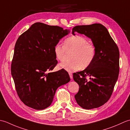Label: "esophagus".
<instances>
[{
    "instance_id": "obj_1",
    "label": "esophagus",
    "mask_w": 130,
    "mask_h": 130,
    "mask_svg": "<svg viewBox=\"0 0 130 130\" xmlns=\"http://www.w3.org/2000/svg\"><path fill=\"white\" fill-rule=\"evenodd\" d=\"M69 76H70V79H73V74L72 73H69Z\"/></svg>"
}]
</instances>
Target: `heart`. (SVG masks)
<instances>
[{
  "label": "heart",
  "instance_id": "1",
  "mask_svg": "<svg viewBox=\"0 0 130 130\" xmlns=\"http://www.w3.org/2000/svg\"><path fill=\"white\" fill-rule=\"evenodd\" d=\"M56 59L65 60L67 52H73L71 61L60 63L59 67L69 72L86 69L92 64L96 55V50L92 43L81 36L74 35L65 39L63 45L57 43L54 48Z\"/></svg>",
  "mask_w": 130,
  "mask_h": 130
}]
</instances>
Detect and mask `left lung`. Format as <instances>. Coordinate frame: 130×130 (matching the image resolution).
I'll use <instances>...</instances> for the list:
<instances>
[{
  "label": "left lung",
  "mask_w": 130,
  "mask_h": 130,
  "mask_svg": "<svg viewBox=\"0 0 130 130\" xmlns=\"http://www.w3.org/2000/svg\"><path fill=\"white\" fill-rule=\"evenodd\" d=\"M75 32L90 38L96 50L92 64L73 74L74 81L79 86L75 98L83 108H95L106 103L112 95L119 74V50L107 29L101 24L76 26L72 29L73 35Z\"/></svg>",
  "instance_id": "obj_1"
}]
</instances>
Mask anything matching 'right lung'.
Returning <instances> with one entry per match:
<instances>
[{"mask_svg":"<svg viewBox=\"0 0 130 130\" xmlns=\"http://www.w3.org/2000/svg\"><path fill=\"white\" fill-rule=\"evenodd\" d=\"M69 29L37 22L22 34L15 43L11 74L23 103L35 109L50 106L56 90L70 80L67 71L48 73L57 63L55 46Z\"/></svg>","mask_w":130,"mask_h":130,"instance_id":"right-lung-1","label":"right lung"}]
</instances>
